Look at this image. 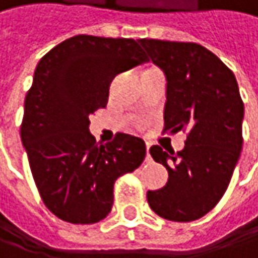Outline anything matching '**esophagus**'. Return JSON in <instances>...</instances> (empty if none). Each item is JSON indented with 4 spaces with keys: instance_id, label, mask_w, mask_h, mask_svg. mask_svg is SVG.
Instances as JSON below:
<instances>
[{
    "instance_id": "34e87169",
    "label": "esophagus",
    "mask_w": 258,
    "mask_h": 258,
    "mask_svg": "<svg viewBox=\"0 0 258 258\" xmlns=\"http://www.w3.org/2000/svg\"><path fill=\"white\" fill-rule=\"evenodd\" d=\"M149 149H151V143H146V152H148V155H146V159H151V153H149Z\"/></svg>"
}]
</instances>
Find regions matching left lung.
<instances>
[{
    "instance_id": "obj_1",
    "label": "left lung",
    "mask_w": 258,
    "mask_h": 258,
    "mask_svg": "<svg viewBox=\"0 0 258 258\" xmlns=\"http://www.w3.org/2000/svg\"><path fill=\"white\" fill-rule=\"evenodd\" d=\"M167 78L164 133L184 131L183 151L155 145L152 158L168 170L164 187L148 192L153 211L171 222H194L224 195L242 149L244 102L233 72L195 42L139 39Z\"/></svg>"
}]
</instances>
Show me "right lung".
<instances>
[{"label":"right lung","instance_id":"obj_1","mask_svg":"<svg viewBox=\"0 0 258 258\" xmlns=\"http://www.w3.org/2000/svg\"><path fill=\"white\" fill-rule=\"evenodd\" d=\"M146 60L131 38L93 35L72 36L39 60L20 136L39 197L60 220H103L112 210L116 178L142 165V139L116 133L99 145L88 133V116L106 107L118 74Z\"/></svg>","mask_w":258,"mask_h":258}]
</instances>
